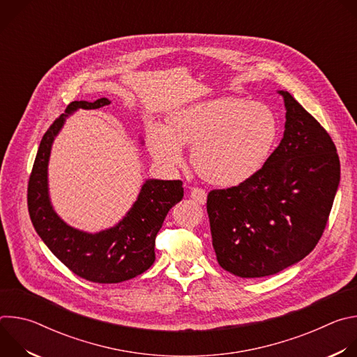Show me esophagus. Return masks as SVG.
I'll return each instance as SVG.
<instances>
[{"mask_svg":"<svg viewBox=\"0 0 357 357\" xmlns=\"http://www.w3.org/2000/svg\"><path fill=\"white\" fill-rule=\"evenodd\" d=\"M190 197L197 203V205H205L208 195H206L205 190L200 189V188H192V190H190Z\"/></svg>","mask_w":357,"mask_h":357,"instance_id":"esophagus-1","label":"esophagus"}]
</instances>
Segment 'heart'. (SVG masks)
<instances>
[{
	"mask_svg": "<svg viewBox=\"0 0 357 357\" xmlns=\"http://www.w3.org/2000/svg\"><path fill=\"white\" fill-rule=\"evenodd\" d=\"M277 134L270 107L223 97L176 112L168 127L152 123L146 142L152 157L167 168L182 165V145L192 146L190 160L199 176L215 186L233 188L260 171Z\"/></svg>",
	"mask_w": 357,
	"mask_h": 357,
	"instance_id": "heart-1",
	"label": "heart"
}]
</instances>
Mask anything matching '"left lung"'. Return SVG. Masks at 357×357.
<instances>
[{"mask_svg":"<svg viewBox=\"0 0 357 357\" xmlns=\"http://www.w3.org/2000/svg\"><path fill=\"white\" fill-rule=\"evenodd\" d=\"M285 106L284 137L248 181L208 195L212 244L226 271L241 278L274 275L318 244L340 181L336 146L298 101Z\"/></svg>","mask_w":357,"mask_h":357,"instance_id":"8db88e82","label":"left lung"}]
</instances>
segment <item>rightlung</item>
Masks as SVG:
<instances>
[{"label":"right lung","instance_id":"1","mask_svg":"<svg viewBox=\"0 0 357 357\" xmlns=\"http://www.w3.org/2000/svg\"><path fill=\"white\" fill-rule=\"evenodd\" d=\"M106 97L96 101H72L45 132L28 183V211L32 225L55 256L76 275L98 284H119L146 271L155 261V237L169 212L183 197L181 181L145 179L137 200L123 219L105 230L89 233L68 225L54 209L49 195L47 167L55 138L75 112L110 105ZM144 139H141V145Z\"/></svg>","mask_w":357,"mask_h":357}]
</instances>
